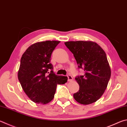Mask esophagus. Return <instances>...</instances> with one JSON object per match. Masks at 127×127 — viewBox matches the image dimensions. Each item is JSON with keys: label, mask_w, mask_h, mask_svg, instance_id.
Segmentation results:
<instances>
[{"label": "esophagus", "mask_w": 127, "mask_h": 127, "mask_svg": "<svg viewBox=\"0 0 127 127\" xmlns=\"http://www.w3.org/2000/svg\"><path fill=\"white\" fill-rule=\"evenodd\" d=\"M67 77H68V80L69 82H71L73 81V77H71V75H70V74H68L67 75Z\"/></svg>", "instance_id": "1"}]
</instances>
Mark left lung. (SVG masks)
I'll return each instance as SVG.
<instances>
[{
  "label": "left lung",
  "mask_w": 127,
  "mask_h": 127,
  "mask_svg": "<svg viewBox=\"0 0 127 127\" xmlns=\"http://www.w3.org/2000/svg\"><path fill=\"white\" fill-rule=\"evenodd\" d=\"M73 54L78 67L85 71L75 79L79 90L73 94L80 104L95 102L102 96L111 75V70L104 50L94 41H70L64 43Z\"/></svg>",
  "instance_id": "left-lung-1"
}]
</instances>
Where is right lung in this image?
<instances>
[{
  "label": "right lung",
  "instance_id": "right-lung-1",
  "mask_svg": "<svg viewBox=\"0 0 127 127\" xmlns=\"http://www.w3.org/2000/svg\"><path fill=\"white\" fill-rule=\"evenodd\" d=\"M60 42H36L22 55L18 78L25 93L34 103L45 104L51 102L57 84L67 82V77L55 74L50 63L52 52Z\"/></svg>",
  "mask_w": 127,
  "mask_h": 127
}]
</instances>
